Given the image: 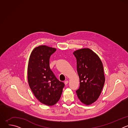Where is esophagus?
<instances>
[{
    "instance_id": "obj_1",
    "label": "esophagus",
    "mask_w": 128,
    "mask_h": 128,
    "mask_svg": "<svg viewBox=\"0 0 128 128\" xmlns=\"http://www.w3.org/2000/svg\"><path fill=\"white\" fill-rule=\"evenodd\" d=\"M68 80H66V81H65L64 82V84H68Z\"/></svg>"
}]
</instances>
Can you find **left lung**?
I'll use <instances>...</instances> for the list:
<instances>
[{
    "label": "left lung",
    "mask_w": 128,
    "mask_h": 128,
    "mask_svg": "<svg viewBox=\"0 0 128 128\" xmlns=\"http://www.w3.org/2000/svg\"><path fill=\"white\" fill-rule=\"evenodd\" d=\"M80 86L76 93L80 101L90 105L99 98L105 82L102 63L93 51L82 48L74 52Z\"/></svg>",
    "instance_id": "1"
}]
</instances>
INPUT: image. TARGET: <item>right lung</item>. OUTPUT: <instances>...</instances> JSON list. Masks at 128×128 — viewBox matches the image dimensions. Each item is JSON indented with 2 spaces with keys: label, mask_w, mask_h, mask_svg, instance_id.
I'll return each mask as SVG.
<instances>
[{
  "label": "right lung",
  "mask_w": 128,
  "mask_h": 128,
  "mask_svg": "<svg viewBox=\"0 0 128 128\" xmlns=\"http://www.w3.org/2000/svg\"><path fill=\"white\" fill-rule=\"evenodd\" d=\"M56 49L46 46L35 48L28 66V80L35 97L41 103L52 106L59 100L65 84L50 69V58Z\"/></svg>",
  "instance_id": "add662e5"
}]
</instances>
